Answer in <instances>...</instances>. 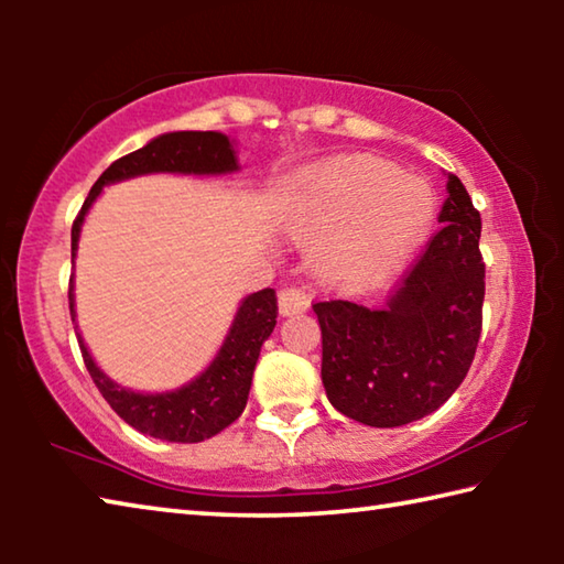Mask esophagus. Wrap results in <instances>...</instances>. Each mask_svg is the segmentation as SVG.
Wrapping results in <instances>:
<instances>
[{
  "label": "esophagus",
  "mask_w": 564,
  "mask_h": 564,
  "mask_svg": "<svg viewBox=\"0 0 564 564\" xmlns=\"http://www.w3.org/2000/svg\"><path fill=\"white\" fill-rule=\"evenodd\" d=\"M308 293L301 289H283L279 293V313L281 316H295V313L308 311Z\"/></svg>",
  "instance_id": "1"
}]
</instances>
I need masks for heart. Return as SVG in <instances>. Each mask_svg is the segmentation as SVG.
<instances>
[{
  "mask_svg": "<svg viewBox=\"0 0 564 564\" xmlns=\"http://www.w3.org/2000/svg\"><path fill=\"white\" fill-rule=\"evenodd\" d=\"M435 191L376 156H340L293 178L285 226L311 241L323 279L362 285L413 253L435 221Z\"/></svg>",
  "mask_w": 564,
  "mask_h": 564,
  "instance_id": "b5f03b06",
  "label": "heart"
}]
</instances>
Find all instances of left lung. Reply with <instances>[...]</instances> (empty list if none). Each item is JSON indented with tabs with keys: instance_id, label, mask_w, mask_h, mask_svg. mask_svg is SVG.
I'll return each instance as SVG.
<instances>
[{
	"instance_id": "obj_1",
	"label": "left lung",
	"mask_w": 564,
	"mask_h": 564,
	"mask_svg": "<svg viewBox=\"0 0 564 564\" xmlns=\"http://www.w3.org/2000/svg\"><path fill=\"white\" fill-rule=\"evenodd\" d=\"M441 231L383 308L316 303L330 405L370 427H398L441 408L470 370L482 328L480 214L447 174Z\"/></svg>"
}]
</instances>
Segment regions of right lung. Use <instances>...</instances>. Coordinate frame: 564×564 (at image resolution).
Listing matches in <instances>:
<instances>
[{
    "mask_svg": "<svg viewBox=\"0 0 564 564\" xmlns=\"http://www.w3.org/2000/svg\"><path fill=\"white\" fill-rule=\"evenodd\" d=\"M238 166L234 141L221 131H169L159 133L147 147L104 171L97 184L91 186L87 202L72 226V261L79 251V236L84 218L97 202L104 186L119 184L137 176L149 174H178V176H226L236 174ZM69 311L79 340L84 362L94 383H97L104 400L113 408L121 420H127L139 433L159 437L169 443H202L221 433L243 413L248 390H251L256 360L261 356L263 340L275 328V291L263 289L238 303L221 348L214 360L181 388L164 390V393H139L111 380L91 358L84 343L79 326H76L74 308V275L69 283Z\"/></svg>",
    "mask_w": 564,
    "mask_h": 564,
    "instance_id": "1",
    "label": "right lung"
}]
</instances>
